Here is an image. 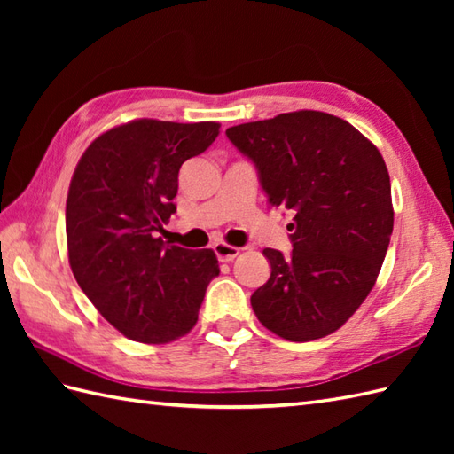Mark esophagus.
Here are the masks:
<instances>
[{
  "instance_id": "esophagus-1",
  "label": "esophagus",
  "mask_w": 454,
  "mask_h": 454,
  "mask_svg": "<svg viewBox=\"0 0 454 454\" xmlns=\"http://www.w3.org/2000/svg\"><path fill=\"white\" fill-rule=\"evenodd\" d=\"M212 249H215L218 262H222V263L234 262V259H236L238 254H239V247L228 246V244H224V242H216L215 246H212Z\"/></svg>"
}]
</instances>
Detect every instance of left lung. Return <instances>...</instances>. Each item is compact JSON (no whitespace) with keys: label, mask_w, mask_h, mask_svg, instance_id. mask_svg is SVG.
<instances>
[{"label":"left lung","mask_w":454,"mask_h":454,"mask_svg":"<svg viewBox=\"0 0 454 454\" xmlns=\"http://www.w3.org/2000/svg\"><path fill=\"white\" fill-rule=\"evenodd\" d=\"M255 163L269 205L293 216V252L267 247L271 277L252 294L267 330L312 341L349 320L369 296L390 244V176L379 148L349 122L294 111L226 130Z\"/></svg>","instance_id":"8db88e82"}]
</instances>
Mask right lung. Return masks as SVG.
<instances>
[{"label": "right lung", "mask_w": 454, "mask_h": 454, "mask_svg": "<svg viewBox=\"0 0 454 454\" xmlns=\"http://www.w3.org/2000/svg\"><path fill=\"white\" fill-rule=\"evenodd\" d=\"M218 122L130 121L83 152L66 200L67 259L111 325L140 343H169L197 324L218 259L166 246L183 161L205 152Z\"/></svg>", "instance_id": "add662e5"}]
</instances>
